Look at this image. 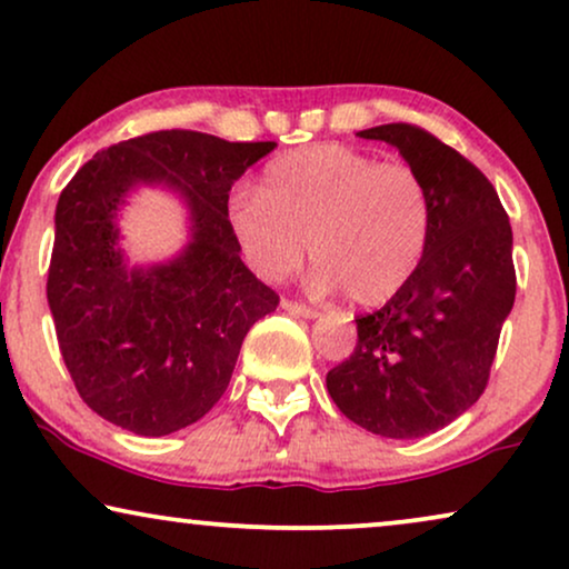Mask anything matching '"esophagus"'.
I'll use <instances>...</instances> for the list:
<instances>
[{
    "mask_svg": "<svg viewBox=\"0 0 569 569\" xmlns=\"http://www.w3.org/2000/svg\"><path fill=\"white\" fill-rule=\"evenodd\" d=\"M282 308L284 311H290V313H295V316H302V319H319V311H316V308H311V306H302V302H298V300H282Z\"/></svg>",
    "mask_w": 569,
    "mask_h": 569,
    "instance_id": "obj_1",
    "label": "esophagus"
}]
</instances>
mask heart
<instances>
[{"label": "heart", "instance_id": "heart-1", "mask_svg": "<svg viewBox=\"0 0 569 569\" xmlns=\"http://www.w3.org/2000/svg\"><path fill=\"white\" fill-rule=\"evenodd\" d=\"M230 224L263 279H287L311 250L321 292L345 290L358 306H379L423 261L433 201L410 164L316 143L269 161L258 190L234 196Z\"/></svg>", "mask_w": 569, "mask_h": 569}]
</instances>
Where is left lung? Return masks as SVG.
Masks as SVG:
<instances>
[{"label":"left lung","mask_w":569,"mask_h":569,"mask_svg":"<svg viewBox=\"0 0 569 569\" xmlns=\"http://www.w3.org/2000/svg\"><path fill=\"white\" fill-rule=\"evenodd\" d=\"M418 169L433 201L431 240L408 284L358 316L352 356L327 373L342 416L387 439H418L473 408L515 302L512 227L476 164L408 122L358 132Z\"/></svg>","instance_id":"obj_1"}]
</instances>
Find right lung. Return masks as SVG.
Here are the masks:
<instances>
[{
	"instance_id": "add662e5",
	"label": "right lung",
	"mask_w": 569,
	"mask_h": 569,
	"mask_svg": "<svg viewBox=\"0 0 569 569\" xmlns=\"http://www.w3.org/2000/svg\"><path fill=\"white\" fill-rule=\"evenodd\" d=\"M274 140L230 143L159 130L99 151L57 201L47 298L78 395L109 423L164 437L201 420L224 395L240 345L279 295L240 258L230 190ZM138 184L187 201L191 242L157 268H128L116 211Z\"/></svg>"
}]
</instances>
